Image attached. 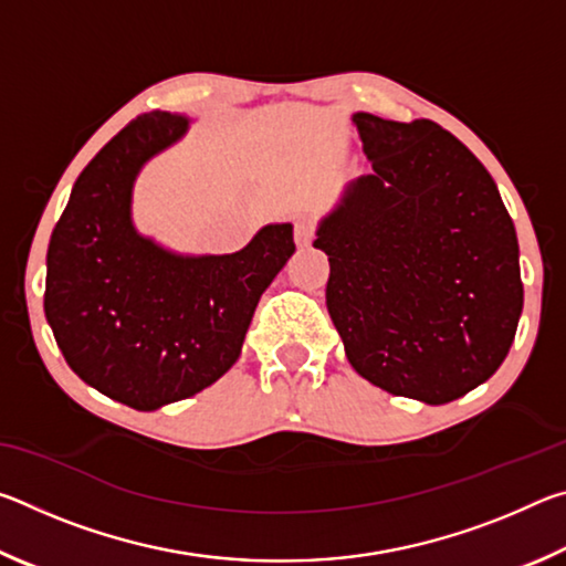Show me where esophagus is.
Returning a JSON list of instances; mask_svg holds the SVG:
<instances>
[{"label":"esophagus","instance_id":"34e87169","mask_svg":"<svg viewBox=\"0 0 566 566\" xmlns=\"http://www.w3.org/2000/svg\"><path fill=\"white\" fill-rule=\"evenodd\" d=\"M314 232H317V219L314 217H304V219H296L294 224V242L300 247H310Z\"/></svg>","mask_w":566,"mask_h":566}]
</instances>
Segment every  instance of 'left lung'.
I'll return each mask as SVG.
<instances>
[{
	"label": "left lung",
	"mask_w": 566,
	"mask_h": 566,
	"mask_svg": "<svg viewBox=\"0 0 566 566\" xmlns=\"http://www.w3.org/2000/svg\"><path fill=\"white\" fill-rule=\"evenodd\" d=\"M371 175L352 181L314 247L357 375L447 405L490 379L520 324V244L494 179L432 119L354 114Z\"/></svg>",
	"instance_id": "8db88e82"
}]
</instances>
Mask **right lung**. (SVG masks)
Returning a JSON list of instances; mask_svg holds the SVG:
<instances>
[{
	"mask_svg": "<svg viewBox=\"0 0 566 566\" xmlns=\"http://www.w3.org/2000/svg\"><path fill=\"white\" fill-rule=\"evenodd\" d=\"M187 129L142 114L74 181L46 249L44 314L80 379L132 409L187 399L242 352L256 302L294 254L292 224H270L242 252L185 260L134 232L132 181Z\"/></svg>",
	"mask_w": 566,
	"mask_h": 566,
	"instance_id": "1",
	"label": "right lung"
}]
</instances>
